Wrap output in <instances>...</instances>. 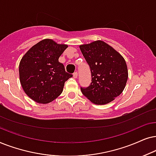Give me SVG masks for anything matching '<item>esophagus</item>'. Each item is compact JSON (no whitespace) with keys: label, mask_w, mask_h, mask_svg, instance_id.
I'll return each mask as SVG.
<instances>
[{"label":"esophagus","mask_w":156,"mask_h":156,"mask_svg":"<svg viewBox=\"0 0 156 156\" xmlns=\"http://www.w3.org/2000/svg\"><path fill=\"white\" fill-rule=\"evenodd\" d=\"M73 78H77V77H78V73L75 72L73 74Z\"/></svg>","instance_id":"34e87169"}]
</instances>
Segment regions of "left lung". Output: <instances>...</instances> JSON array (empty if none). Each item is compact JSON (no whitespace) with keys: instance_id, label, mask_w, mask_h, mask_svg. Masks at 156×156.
<instances>
[{"instance_id":"obj_1","label":"left lung","mask_w":156,"mask_h":156,"mask_svg":"<svg viewBox=\"0 0 156 156\" xmlns=\"http://www.w3.org/2000/svg\"><path fill=\"white\" fill-rule=\"evenodd\" d=\"M91 73L90 85L81 92L96 105L107 104L123 92L128 73L125 59L102 41L80 45Z\"/></svg>"}]
</instances>
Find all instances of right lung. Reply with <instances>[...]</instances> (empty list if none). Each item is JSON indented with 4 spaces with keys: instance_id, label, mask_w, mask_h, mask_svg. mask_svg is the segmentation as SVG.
I'll list each match as a JSON object with an SVG mask.
<instances>
[{
    "instance_id": "add662e5",
    "label": "right lung",
    "mask_w": 156,
    "mask_h": 156,
    "mask_svg": "<svg viewBox=\"0 0 156 156\" xmlns=\"http://www.w3.org/2000/svg\"><path fill=\"white\" fill-rule=\"evenodd\" d=\"M68 48L44 39L30 48L19 64L20 81L24 92L38 103H48L63 92L65 82L73 75L66 72L59 57Z\"/></svg>"
}]
</instances>
